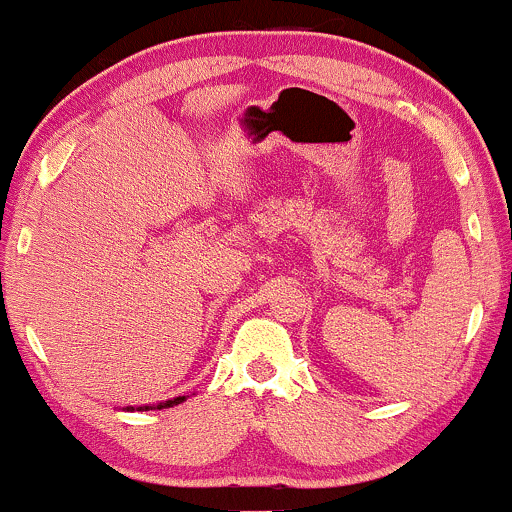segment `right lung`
<instances>
[{"instance_id":"obj_1","label":"right lung","mask_w":512,"mask_h":512,"mask_svg":"<svg viewBox=\"0 0 512 512\" xmlns=\"http://www.w3.org/2000/svg\"><path fill=\"white\" fill-rule=\"evenodd\" d=\"M187 397H173L168 399V402H158V404H146V407H137V411H149V409H168V407H175V404H182ZM127 411H134V407H127Z\"/></svg>"}]
</instances>
